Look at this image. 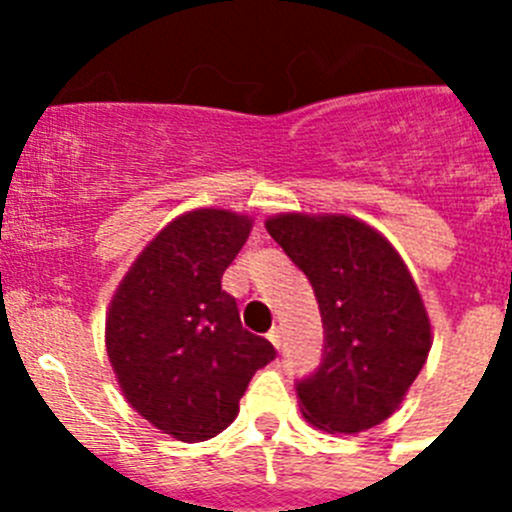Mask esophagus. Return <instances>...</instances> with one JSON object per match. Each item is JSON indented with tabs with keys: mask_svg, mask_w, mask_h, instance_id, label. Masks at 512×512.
<instances>
[{
	"mask_svg": "<svg viewBox=\"0 0 512 512\" xmlns=\"http://www.w3.org/2000/svg\"><path fill=\"white\" fill-rule=\"evenodd\" d=\"M269 341L274 343V348L282 346V330H279V328H271V330H269Z\"/></svg>",
	"mask_w": 512,
	"mask_h": 512,
	"instance_id": "obj_1",
	"label": "esophagus"
}]
</instances>
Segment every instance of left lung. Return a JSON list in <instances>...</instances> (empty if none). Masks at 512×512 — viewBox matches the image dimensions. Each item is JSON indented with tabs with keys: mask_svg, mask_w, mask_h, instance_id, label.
<instances>
[{
	"mask_svg": "<svg viewBox=\"0 0 512 512\" xmlns=\"http://www.w3.org/2000/svg\"><path fill=\"white\" fill-rule=\"evenodd\" d=\"M266 230L305 271L323 318V361L297 382L300 410L328 433L390 418L431 351V320L408 266L372 225L287 212Z\"/></svg>",
	"mask_w": 512,
	"mask_h": 512,
	"instance_id": "left-lung-1",
	"label": "left lung"
}]
</instances>
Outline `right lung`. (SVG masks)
<instances>
[{"instance_id": "right-lung-1", "label": "right lung", "mask_w": 512, "mask_h": 512, "mask_svg": "<svg viewBox=\"0 0 512 512\" xmlns=\"http://www.w3.org/2000/svg\"><path fill=\"white\" fill-rule=\"evenodd\" d=\"M253 220L192 210L140 251L107 312L104 343L125 400L176 441H207L238 415L248 382L277 351L241 325L223 274Z\"/></svg>"}]
</instances>
